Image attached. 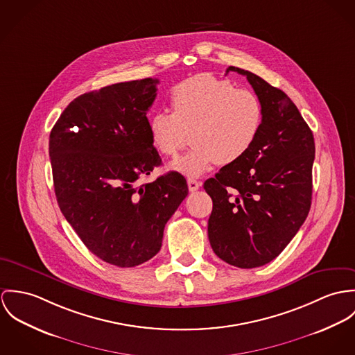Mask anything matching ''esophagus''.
I'll use <instances>...</instances> for the list:
<instances>
[{
    "label": "esophagus",
    "instance_id": "obj_1",
    "mask_svg": "<svg viewBox=\"0 0 355 355\" xmlns=\"http://www.w3.org/2000/svg\"><path fill=\"white\" fill-rule=\"evenodd\" d=\"M188 187L191 192H196L197 189L201 187V182L195 178H188Z\"/></svg>",
    "mask_w": 355,
    "mask_h": 355
}]
</instances>
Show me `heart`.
<instances>
[{
  "label": "heart",
  "instance_id": "b5f03b06",
  "mask_svg": "<svg viewBox=\"0 0 355 355\" xmlns=\"http://www.w3.org/2000/svg\"><path fill=\"white\" fill-rule=\"evenodd\" d=\"M173 113L158 110L148 121L150 136L160 154L175 157L192 139L193 147L171 168L198 175L215 162L242 158L260 135L264 109L256 92L236 88L229 80L198 73L178 83L170 94Z\"/></svg>",
  "mask_w": 355,
  "mask_h": 355
}]
</instances>
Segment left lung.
I'll use <instances>...</instances> for the list:
<instances>
[{"label":"left lung","mask_w":355,"mask_h":355,"mask_svg":"<svg viewBox=\"0 0 355 355\" xmlns=\"http://www.w3.org/2000/svg\"><path fill=\"white\" fill-rule=\"evenodd\" d=\"M260 98L264 121L250 150L204 182L214 207L208 238L215 254L238 268L277 257L304 225L312 202L315 139L293 101L236 67Z\"/></svg>","instance_id":"8db88e82"}]
</instances>
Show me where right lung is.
I'll return each mask as SVG.
<instances>
[{
  "instance_id": "right-lung-1",
  "label": "right lung",
  "mask_w": 355,
  "mask_h": 355,
  "mask_svg": "<svg viewBox=\"0 0 355 355\" xmlns=\"http://www.w3.org/2000/svg\"><path fill=\"white\" fill-rule=\"evenodd\" d=\"M158 83L133 80L83 94L50 132L62 215L89 252L121 268L158 253L167 220L188 196L187 180L177 171L140 185L162 163L147 119Z\"/></svg>"
}]
</instances>
